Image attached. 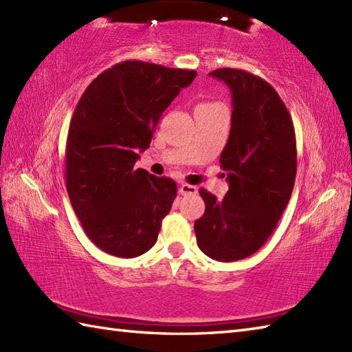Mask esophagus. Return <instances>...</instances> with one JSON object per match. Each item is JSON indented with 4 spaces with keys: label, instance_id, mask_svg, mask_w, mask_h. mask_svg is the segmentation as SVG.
Returning a JSON list of instances; mask_svg holds the SVG:
<instances>
[{
    "label": "esophagus",
    "instance_id": "esophagus-1",
    "mask_svg": "<svg viewBox=\"0 0 352 352\" xmlns=\"http://www.w3.org/2000/svg\"><path fill=\"white\" fill-rule=\"evenodd\" d=\"M178 192L182 193V195H195V193L198 192L197 186H192V184H188V183H182L180 188H178Z\"/></svg>",
    "mask_w": 352,
    "mask_h": 352
}]
</instances>
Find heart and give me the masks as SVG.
<instances>
[{
    "label": "heart",
    "instance_id": "obj_1",
    "mask_svg": "<svg viewBox=\"0 0 352 352\" xmlns=\"http://www.w3.org/2000/svg\"><path fill=\"white\" fill-rule=\"evenodd\" d=\"M212 106H219L218 102H203V104H199L198 107H212Z\"/></svg>",
    "mask_w": 352,
    "mask_h": 352
}]
</instances>
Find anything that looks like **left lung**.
I'll list each match as a JSON object with an SVG mask.
<instances>
[{
    "instance_id": "left-lung-1",
    "label": "left lung",
    "mask_w": 352,
    "mask_h": 352,
    "mask_svg": "<svg viewBox=\"0 0 352 352\" xmlns=\"http://www.w3.org/2000/svg\"><path fill=\"white\" fill-rule=\"evenodd\" d=\"M231 92L233 113L221 166L227 170L223 199L199 189L206 212L195 221L199 250L218 261L258 251L286 208L296 175L294 122L275 89L257 76L222 68L208 74Z\"/></svg>"
}]
</instances>
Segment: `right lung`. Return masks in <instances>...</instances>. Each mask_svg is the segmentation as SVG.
I'll return each instance as SVG.
<instances>
[{
    "label": "right lung",
    "mask_w": 352,
    "mask_h": 352,
    "mask_svg": "<svg viewBox=\"0 0 352 352\" xmlns=\"http://www.w3.org/2000/svg\"><path fill=\"white\" fill-rule=\"evenodd\" d=\"M195 71L126 60L100 74L77 104L66 140V189L87 237L133 258L153 248L177 184L136 169L163 111Z\"/></svg>",
    "instance_id": "add662e5"
}]
</instances>
